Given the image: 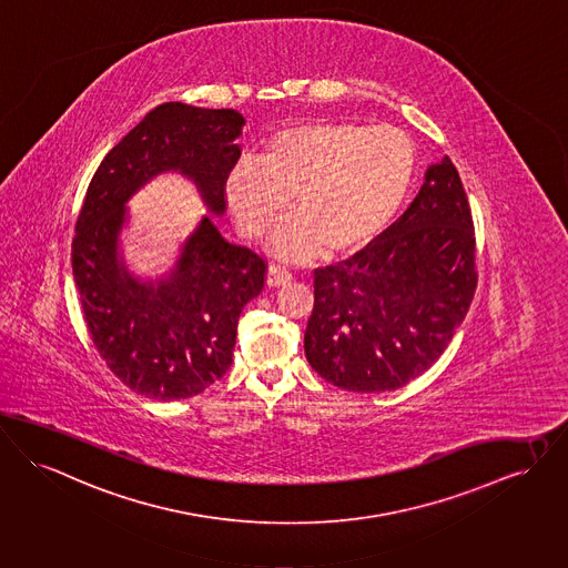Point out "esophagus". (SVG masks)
Listing matches in <instances>:
<instances>
[{
	"mask_svg": "<svg viewBox=\"0 0 568 568\" xmlns=\"http://www.w3.org/2000/svg\"><path fill=\"white\" fill-rule=\"evenodd\" d=\"M292 281V272L287 267L270 264L267 266L266 283L267 287H281Z\"/></svg>",
	"mask_w": 568,
	"mask_h": 568,
	"instance_id": "34e87169",
	"label": "esophagus"
}]
</instances>
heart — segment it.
Listing matches in <instances>:
<instances>
[{
  "label": "heart",
  "mask_w": 568,
  "mask_h": 568,
  "mask_svg": "<svg viewBox=\"0 0 568 568\" xmlns=\"http://www.w3.org/2000/svg\"><path fill=\"white\" fill-rule=\"evenodd\" d=\"M416 161L414 141L399 129L308 120L267 136L260 159L240 156L223 191L248 237L264 234L292 195L296 212L270 234L278 255H345L386 232L412 189Z\"/></svg>",
  "instance_id": "obj_1"
}]
</instances>
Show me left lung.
<instances>
[{
    "label": "left lung",
    "instance_id": "left-lung-1",
    "mask_svg": "<svg viewBox=\"0 0 568 568\" xmlns=\"http://www.w3.org/2000/svg\"><path fill=\"white\" fill-rule=\"evenodd\" d=\"M476 281L471 210L457 169L444 156L373 246L315 270L306 361L343 390H397L448 347Z\"/></svg>",
    "mask_w": 568,
    "mask_h": 568
}]
</instances>
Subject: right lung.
<instances>
[{
  "label": "right lung",
  "instance_id": "add662e5",
  "mask_svg": "<svg viewBox=\"0 0 568 568\" xmlns=\"http://www.w3.org/2000/svg\"><path fill=\"white\" fill-rule=\"evenodd\" d=\"M242 126L235 109L159 104L109 150L88 186L72 240L79 301L102 361L143 397L189 399L227 373L240 313L264 290L267 266L205 214L168 276L143 283L120 255L126 201L159 173L180 171L223 214Z\"/></svg>",
  "mask_w": 568,
  "mask_h": 568
}]
</instances>
